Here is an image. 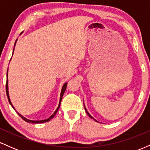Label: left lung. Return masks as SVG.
<instances>
[{"mask_svg": "<svg viewBox=\"0 0 150 150\" xmlns=\"http://www.w3.org/2000/svg\"><path fill=\"white\" fill-rule=\"evenodd\" d=\"M85 111H86V112H87V115H88V116H89V117H90V118H93V119H94V118H93V117H92V116H91V115H90V114H89V113L88 112H87V109H86V108H85ZM94 120H95V121H97V122H98L97 120H95V119H94Z\"/></svg>", "mask_w": 150, "mask_h": 150, "instance_id": "obj_1", "label": "left lung"}]
</instances>
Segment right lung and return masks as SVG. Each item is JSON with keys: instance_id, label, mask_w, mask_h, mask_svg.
I'll list each match as a JSON object with an SVG mask.
<instances>
[{"instance_id": "obj_1", "label": "right lung", "mask_w": 150, "mask_h": 150, "mask_svg": "<svg viewBox=\"0 0 150 150\" xmlns=\"http://www.w3.org/2000/svg\"><path fill=\"white\" fill-rule=\"evenodd\" d=\"M22 34V33H21ZM16 42H17V40H16ZM16 42H15V44H16ZM13 51H14V50H13ZM7 73H8V72H7ZM7 77H8V74H7ZM66 87H67V83H65L64 85H63V88H62V90H61V97H60V102H59V105H58V108H56V111H55V112L53 113V115H51V116L49 117V118H48V119H46V120H29V119H27V118H25V117L24 116H22L21 114H20V113H18V115L19 116H20V117H21V118H22V119H23L24 120H25L26 122H27V123H45V122H47V121H49L51 119V118H53V116H55V115H56V113H57V111H58V108H60V106H61V100H62V97H63V94H64V92H65V89H66ZM6 94H7V96H8V101H9V102H10V105H11L12 106H13V108H14L15 109V108L13 107V104H12V103H11V101H10V97H9V94H8V77H7V81H6Z\"/></svg>"}]
</instances>
